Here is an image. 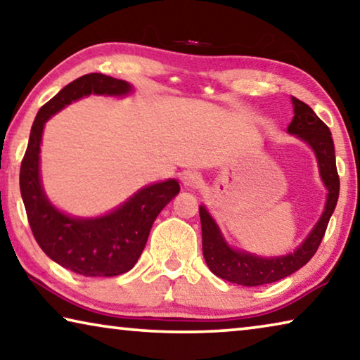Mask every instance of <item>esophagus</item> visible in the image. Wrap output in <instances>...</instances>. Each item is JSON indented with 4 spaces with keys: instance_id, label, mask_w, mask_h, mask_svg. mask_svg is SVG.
<instances>
[{
    "instance_id": "esophagus-1",
    "label": "esophagus",
    "mask_w": 360,
    "mask_h": 360,
    "mask_svg": "<svg viewBox=\"0 0 360 360\" xmlns=\"http://www.w3.org/2000/svg\"><path fill=\"white\" fill-rule=\"evenodd\" d=\"M181 181H182V184L187 187H197L198 184H200L202 176L198 174L197 171H186V173H182Z\"/></svg>"
}]
</instances>
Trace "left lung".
Wrapping results in <instances>:
<instances>
[{
  "label": "left lung",
  "mask_w": 360,
  "mask_h": 360,
  "mask_svg": "<svg viewBox=\"0 0 360 360\" xmlns=\"http://www.w3.org/2000/svg\"><path fill=\"white\" fill-rule=\"evenodd\" d=\"M292 101L295 105V117L287 129L288 133L296 134L300 139L307 142L312 147V150L316 152L322 181L328 189L327 205H325L322 218L319 219L303 245L296 252L287 256H278V258H259V256L236 252V250L229 248L213 218H211L205 207H200L205 261H207L211 272L232 283L256 287V285L277 282L301 269L316 255L319 245H321L325 236V231H327L330 216L333 214L336 202H338L340 176L338 171H336L332 133L309 105L296 98Z\"/></svg>",
  "instance_id": "left-lung-1"
}]
</instances>
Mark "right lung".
<instances>
[{"label":"right lung","instance_id":"right-lung-1","mask_svg":"<svg viewBox=\"0 0 360 360\" xmlns=\"http://www.w3.org/2000/svg\"><path fill=\"white\" fill-rule=\"evenodd\" d=\"M131 86L102 73H88L62 88L33 122L20 165V193L33 237L51 259L86 277H113L128 272L146 247L160 211L179 192L178 181L147 186L127 203L102 218H70L48 202L39 182V144L46 120L88 94H128Z\"/></svg>","mask_w":360,"mask_h":360}]
</instances>
